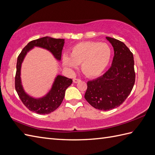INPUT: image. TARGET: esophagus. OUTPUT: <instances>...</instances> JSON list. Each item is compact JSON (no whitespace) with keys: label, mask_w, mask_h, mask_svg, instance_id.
<instances>
[{"label":"esophagus","mask_w":155,"mask_h":155,"mask_svg":"<svg viewBox=\"0 0 155 155\" xmlns=\"http://www.w3.org/2000/svg\"><path fill=\"white\" fill-rule=\"evenodd\" d=\"M80 81L81 80H80V79H76V78H75L73 80V81H74V83H75V84H76V83H78L79 81Z\"/></svg>","instance_id":"34e87169"}]
</instances>
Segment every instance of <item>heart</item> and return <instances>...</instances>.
I'll return each instance as SVG.
<instances>
[{
	"mask_svg": "<svg viewBox=\"0 0 155 155\" xmlns=\"http://www.w3.org/2000/svg\"><path fill=\"white\" fill-rule=\"evenodd\" d=\"M112 49L105 43L85 41L78 43L71 48L70 56H62L64 66L72 70L81 64L82 72L87 77L99 76L106 70L112 57Z\"/></svg>",
	"mask_w": 155,
	"mask_h": 155,
	"instance_id": "heart-1",
	"label": "heart"
}]
</instances>
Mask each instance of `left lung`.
Segmentation results:
<instances>
[{"mask_svg":"<svg viewBox=\"0 0 155 155\" xmlns=\"http://www.w3.org/2000/svg\"><path fill=\"white\" fill-rule=\"evenodd\" d=\"M106 39L114 48L112 66L106 73L87 82L85 99L96 109L109 110L122 104L135 84L134 60L132 52L122 41Z\"/></svg>","mask_w":155,"mask_h":155,"instance_id":"obj_1","label":"left lung"}]
</instances>
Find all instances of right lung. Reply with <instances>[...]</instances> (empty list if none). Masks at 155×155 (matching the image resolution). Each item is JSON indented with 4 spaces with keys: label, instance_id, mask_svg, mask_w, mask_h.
Here are the masks:
<instances>
[{
    "label": "right lung",
    "instance_id": "1",
    "mask_svg": "<svg viewBox=\"0 0 155 155\" xmlns=\"http://www.w3.org/2000/svg\"><path fill=\"white\" fill-rule=\"evenodd\" d=\"M64 44V39H54L50 37L31 41L21 51L19 54L16 73L15 76V88L20 99L29 110L39 114H47L54 111L64 98L66 89L72 84V80L62 75H58L56 77L51 90L44 97L35 99L25 92L21 81V67L25 55L34 47H38L50 51L54 57L60 61L61 60L62 51Z\"/></svg>",
    "mask_w": 155,
    "mask_h": 155
}]
</instances>
